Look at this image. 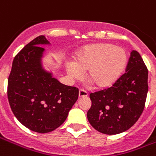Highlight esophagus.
Wrapping results in <instances>:
<instances>
[{"instance_id":"34e87169","label":"esophagus","mask_w":156,"mask_h":156,"mask_svg":"<svg viewBox=\"0 0 156 156\" xmlns=\"http://www.w3.org/2000/svg\"><path fill=\"white\" fill-rule=\"evenodd\" d=\"M78 96H79V98H84V97H88V92L85 91L84 89H79Z\"/></svg>"}]
</instances>
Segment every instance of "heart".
<instances>
[{
  "label": "heart",
  "mask_w": 156,
  "mask_h": 156,
  "mask_svg": "<svg viewBox=\"0 0 156 156\" xmlns=\"http://www.w3.org/2000/svg\"><path fill=\"white\" fill-rule=\"evenodd\" d=\"M127 62V54L122 48L110 43H94L78 51L74 63L67 65V72L77 80L87 72V79L94 87L105 88L117 81Z\"/></svg>",
  "instance_id": "b5f03b06"
}]
</instances>
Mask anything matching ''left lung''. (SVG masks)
Returning <instances> with one entry per match:
<instances>
[{
    "instance_id": "8db88e82",
    "label": "left lung",
    "mask_w": 156,
    "mask_h": 156,
    "mask_svg": "<svg viewBox=\"0 0 156 156\" xmlns=\"http://www.w3.org/2000/svg\"><path fill=\"white\" fill-rule=\"evenodd\" d=\"M148 93V69L140 53L132 51L125 73L112 87L89 95L88 122L96 130L117 134L134 125L144 110Z\"/></svg>"
}]
</instances>
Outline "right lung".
<instances>
[{"mask_svg": "<svg viewBox=\"0 0 156 156\" xmlns=\"http://www.w3.org/2000/svg\"><path fill=\"white\" fill-rule=\"evenodd\" d=\"M41 44H49L44 36L33 39L16 55L7 97L16 118L29 129L44 134L66 120L78 98V88L62 84L42 68Z\"/></svg>", "mask_w": 156, "mask_h": 156, "instance_id": "right-lung-1", "label": "right lung"}]
</instances>
